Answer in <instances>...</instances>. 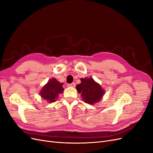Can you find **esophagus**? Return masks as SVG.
Here are the masks:
<instances>
[{"instance_id":"34e87169","label":"esophagus","mask_w":153,"mask_h":153,"mask_svg":"<svg viewBox=\"0 0 153 153\" xmlns=\"http://www.w3.org/2000/svg\"><path fill=\"white\" fill-rule=\"evenodd\" d=\"M75 85H76L75 83H74V82L71 83V84H68V86H69V87H75Z\"/></svg>"}]
</instances>
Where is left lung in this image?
Returning <instances> with one entry per match:
<instances>
[{"label": "left lung", "mask_w": 153, "mask_h": 153, "mask_svg": "<svg viewBox=\"0 0 153 153\" xmlns=\"http://www.w3.org/2000/svg\"><path fill=\"white\" fill-rule=\"evenodd\" d=\"M81 83L76 87L78 93L86 103L92 105L101 100L105 91L101 85L96 82L92 78H81Z\"/></svg>", "instance_id": "1"}]
</instances>
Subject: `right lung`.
<instances>
[{
    "label": "right lung",
    "instance_id": "add662e5",
    "mask_svg": "<svg viewBox=\"0 0 153 153\" xmlns=\"http://www.w3.org/2000/svg\"><path fill=\"white\" fill-rule=\"evenodd\" d=\"M63 83H60L56 78H52L48 80V83L43 87L39 94L42 98L47 100L48 103H52L56 101L60 94L64 91Z\"/></svg>",
    "mask_w": 153,
    "mask_h": 153
}]
</instances>
